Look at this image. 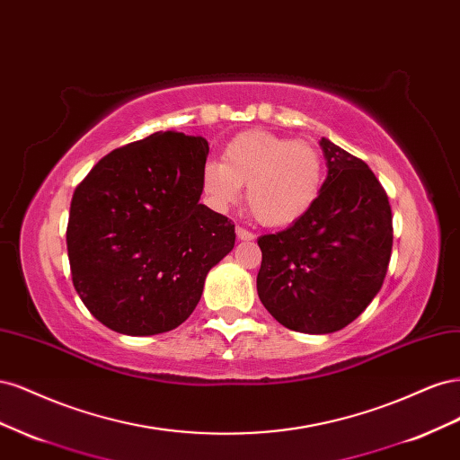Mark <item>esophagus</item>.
<instances>
[{"mask_svg":"<svg viewBox=\"0 0 460 460\" xmlns=\"http://www.w3.org/2000/svg\"><path fill=\"white\" fill-rule=\"evenodd\" d=\"M235 235H238V240H242V242H252V240H255V234L245 230L243 226H235Z\"/></svg>","mask_w":460,"mask_h":460,"instance_id":"obj_1","label":"esophagus"}]
</instances>
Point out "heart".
I'll use <instances>...</instances> for the list:
<instances>
[{
	"instance_id": "heart-1",
	"label": "heart",
	"mask_w": 460,
	"mask_h": 460,
	"mask_svg": "<svg viewBox=\"0 0 460 460\" xmlns=\"http://www.w3.org/2000/svg\"><path fill=\"white\" fill-rule=\"evenodd\" d=\"M208 201L225 208L242 198L264 226L284 228L307 217L324 186V161L316 147L269 130L234 136L222 161L203 166Z\"/></svg>"
}]
</instances>
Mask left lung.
Instances as JSON below:
<instances>
[{
	"mask_svg": "<svg viewBox=\"0 0 460 460\" xmlns=\"http://www.w3.org/2000/svg\"><path fill=\"white\" fill-rule=\"evenodd\" d=\"M328 176L296 225L261 235V303L282 326L332 333L351 324L378 294L394 245L392 207L365 161L320 140Z\"/></svg>",
	"mask_w": 460,
	"mask_h": 460,
	"instance_id": "left-lung-1",
	"label": "left lung"
}]
</instances>
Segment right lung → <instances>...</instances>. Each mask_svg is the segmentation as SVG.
<instances>
[{
    "label": "right lung",
    "instance_id": "obj_1",
    "mask_svg": "<svg viewBox=\"0 0 460 460\" xmlns=\"http://www.w3.org/2000/svg\"><path fill=\"white\" fill-rule=\"evenodd\" d=\"M208 144L155 132L111 151L75 190L66 226L86 309L127 336L174 330L235 242L232 220L199 203Z\"/></svg>",
    "mask_w": 460,
    "mask_h": 460
}]
</instances>
